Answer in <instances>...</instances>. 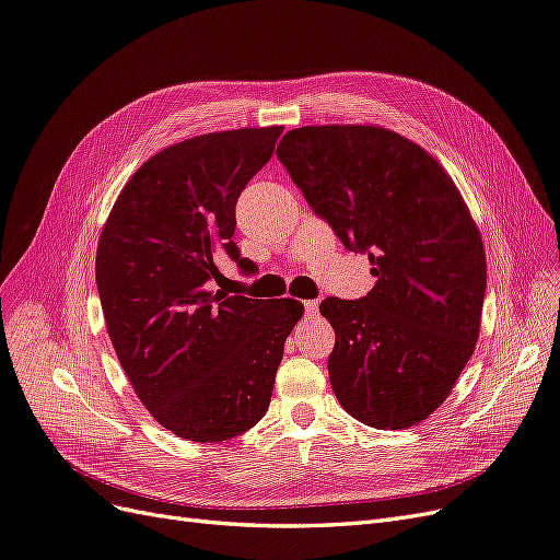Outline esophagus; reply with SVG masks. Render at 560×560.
I'll return each mask as SVG.
<instances>
[{
    "mask_svg": "<svg viewBox=\"0 0 560 560\" xmlns=\"http://www.w3.org/2000/svg\"><path fill=\"white\" fill-rule=\"evenodd\" d=\"M303 308H306L308 315H317L319 303H317V301H303Z\"/></svg>",
    "mask_w": 560,
    "mask_h": 560,
    "instance_id": "obj_1",
    "label": "esophagus"
}]
</instances>
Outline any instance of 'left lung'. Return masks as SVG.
<instances>
[{"label": "left lung", "instance_id": "8db88e82", "mask_svg": "<svg viewBox=\"0 0 560 560\" xmlns=\"http://www.w3.org/2000/svg\"><path fill=\"white\" fill-rule=\"evenodd\" d=\"M276 154L376 278L364 299L319 303L336 334V399L369 428L418 425L451 395L481 329L486 252L467 202L432 154L381 126L294 128Z\"/></svg>", "mask_w": 560, "mask_h": 560}]
</instances>
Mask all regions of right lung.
<instances>
[{
  "label": "right lung",
  "instance_id": "obj_1",
  "mask_svg": "<svg viewBox=\"0 0 560 560\" xmlns=\"http://www.w3.org/2000/svg\"><path fill=\"white\" fill-rule=\"evenodd\" d=\"M282 126L198 135L140 165L100 233L95 282L135 395L186 442H226L264 418L294 299L210 292L233 243L235 202L273 156Z\"/></svg>",
  "mask_w": 560,
  "mask_h": 560
}]
</instances>
